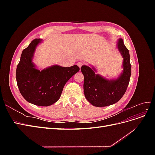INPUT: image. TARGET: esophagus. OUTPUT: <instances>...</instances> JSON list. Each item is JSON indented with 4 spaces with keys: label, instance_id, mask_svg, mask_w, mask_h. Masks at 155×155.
<instances>
[{
    "label": "esophagus",
    "instance_id": "34e87169",
    "mask_svg": "<svg viewBox=\"0 0 155 155\" xmlns=\"http://www.w3.org/2000/svg\"><path fill=\"white\" fill-rule=\"evenodd\" d=\"M77 64H78V66L79 67V68H81L83 65V63H82V62H79V63H77Z\"/></svg>",
    "mask_w": 155,
    "mask_h": 155
}]
</instances>
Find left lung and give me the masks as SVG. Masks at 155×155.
I'll return each mask as SVG.
<instances>
[{
	"mask_svg": "<svg viewBox=\"0 0 155 155\" xmlns=\"http://www.w3.org/2000/svg\"><path fill=\"white\" fill-rule=\"evenodd\" d=\"M117 48L123 58V71L115 79H108L96 74V69L87 65L81 68L84 76L83 90L87 101L95 107H106L118 102L127 88L131 74L128 49L122 39L117 42Z\"/></svg>",
	"mask_w": 155,
	"mask_h": 155,
	"instance_id": "8db88e82",
	"label": "left lung"
}]
</instances>
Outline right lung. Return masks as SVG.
Instances as JSON below:
<instances>
[{
	"label": "right lung",
	"mask_w": 155,
	"mask_h": 155,
	"mask_svg": "<svg viewBox=\"0 0 155 155\" xmlns=\"http://www.w3.org/2000/svg\"><path fill=\"white\" fill-rule=\"evenodd\" d=\"M43 40H33L22 50L16 70L17 83L23 97L31 104L47 107L60 98L63 87L74 75L79 72L77 65L63 67L52 65L41 70L33 62L37 46Z\"/></svg>",
	"instance_id": "1"
}]
</instances>
